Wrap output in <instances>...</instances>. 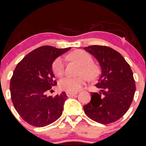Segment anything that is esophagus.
Masks as SVG:
<instances>
[{"label": "esophagus", "instance_id": "34e87169", "mask_svg": "<svg viewBox=\"0 0 146 146\" xmlns=\"http://www.w3.org/2000/svg\"><path fill=\"white\" fill-rule=\"evenodd\" d=\"M77 94H78V92H67L66 95H67V96H68V97H70V96H75V95H76Z\"/></svg>", "mask_w": 146, "mask_h": 146}]
</instances>
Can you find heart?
<instances>
[{"label":"heart","instance_id":"heart-1","mask_svg":"<svg viewBox=\"0 0 146 146\" xmlns=\"http://www.w3.org/2000/svg\"><path fill=\"white\" fill-rule=\"evenodd\" d=\"M73 60L77 61L81 66L79 76H85L90 80H94L99 73L98 66L92 64V56L82 50H76L70 55ZM54 73L58 77H61L65 73V61L63 57H59L54 61L52 64ZM87 78L84 76L72 78L67 76L61 79L59 82V87L61 90L70 92H76L81 90L85 85Z\"/></svg>","mask_w":146,"mask_h":146}]
</instances>
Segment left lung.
Masks as SVG:
<instances>
[{"label": "left lung", "mask_w": 146, "mask_h": 146, "mask_svg": "<svg viewBox=\"0 0 146 146\" xmlns=\"http://www.w3.org/2000/svg\"><path fill=\"white\" fill-rule=\"evenodd\" d=\"M84 50L94 56L101 67L96 87L99 93H92L85 114L99 123L110 124L127 113L136 91L133 73L128 63L118 52L106 46L91 45Z\"/></svg>", "instance_id": "left-lung-1"}]
</instances>
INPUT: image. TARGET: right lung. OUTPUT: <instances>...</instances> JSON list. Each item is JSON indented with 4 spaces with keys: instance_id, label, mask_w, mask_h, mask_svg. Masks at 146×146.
Instances as JSON below:
<instances>
[{
    "instance_id": "right-lung-1",
    "label": "right lung",
    "mask_w": 146,
    "mask_h": 146,
    "mask_svg": "<svg viewBox=\"0 0 146 146\" xmlns=\"http://www.w3.org/2000/svg\"><path fill=\"white\" fill-rule=\"evenodd\" d=\"M70 49L42 46L26 55L17 65L10 80L11 99L15 110L29 125L45 127L62 115L66 93L54 97L46 93L56 85L53 62Z\"/></svg>"
}]
</instances>
